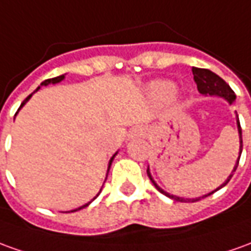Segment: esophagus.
Returning a JSON list of instances; mask_svg holds the SVG:
<instances>
[{"mask_svg": "<svg viewBox=\"0 0 251 251\" xmlns=\"http://www.w3.org/2000/svg\"><path fill=\"white\" fill-rule=\"evenodd\" d=\"M144 133H145V129H144V127H141V126H136V127L131 130V134H133V136H137V137H140V136H144Z\"/></svg>", "mask_w": 251, "mask_h": 251, "instance_id": "esophagus-1", "label": "esophagus"}]
</instances>
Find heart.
<instances>
[{
    "label": "heart",
    "mask_w": 251,
    "mask_h": 251,
    "mask_svg": "<svg viewBox=\"0 0 251 251\" xmlns=\"http://www.w3.org/2000/svg\"><path fill=\"white\" fill-rule=\"evenodd\" d=\"M174 84L167 80H160L152 84L151 87V94L157 100H167L174 95Z\"/></svg>",
    "instance_id": "b5f03b06"
}]
</instances>
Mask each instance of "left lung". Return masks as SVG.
<instances>
[{"mask_svg": "<svg viewBox=\"0 0 251 251\" xmlns=\"http://www.w3.org/2000/svg\"><path fill=\"white\" fill-rule=\"evenodd\" d=\"M193 75H194V81L197 84V89H199L200 94H202V95H217V96H222L226 100L228 101V103H234L235 100V92L231 89L228 84L224 81L222 77H219L216 73H213V72L208 71V69H200V68H193ZM236 122H238V130H239V140H241V148H239V157H238V160H236V164L234 170H232V174L229 175L228 179L224 182L223 185L220 187H217L215 192H217L219 189H222L223 186H226L227 183L229 182V179L232 178V175L236 171V167H238V164H239V159H241V153H242V148H243V141H242V127L241 124H239V118H238V115H236ZM147 174L150 176V179L152 180V183L155 185V187L159 190L160 193H163L164 196H167L170 199L175 200V201H180V202H196V201H200L201 199H205V197H208V196H211L215 192H211L209 194H205L202 197H199V199H182V197H176V196H173V194H168L166 193L163 189L157 186L155 183V180L152 179V176L150 174V170H147Z\"/></svg>", "mask_w": 251, "mask_h": 251, "instance_id": "8db88e82", "label": "left lung"}]
</instances>
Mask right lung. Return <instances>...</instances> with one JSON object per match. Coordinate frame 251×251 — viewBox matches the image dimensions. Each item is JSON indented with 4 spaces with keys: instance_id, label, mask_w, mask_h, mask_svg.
<instances>
[{
    "instance_id": "obj_1",
    "label": "right lung",
    "mask_w": 251,
    "mask_h": 251,
    "mask_svg": "<svg viewBox=\"0 0 251 251\" xmlns=\"http://www.w3.org/2000/svg\"><path fill=\"white\" fill-rule=\"evenodd\" d=\"M64 77H65V76H58V77H54V78H47V80H45V81H43V83L40 84V85H47V84H50V83H52V84L59 83V81H61V80H64ZM39 88H40V87H38V88L35 89V91H38V89H39ZM31 96H32V94H31V95H28L27 98H25V99H24V100H23V103H22V106H20V108H22L23 106H24V103H25V101H27L28 99H29V98H31ZM20 108H19V110H20ZM19 110H17V111H19ZM114 156H115V155H114ZM114 156H113V157H111V160H110V163H108V170H110V166H111V163H113ZM108 170H107V174H108ZM89 204H91V202H88V204L83 205V206H80V208H78V209H83V208H85V206H88ZM78 209H75V211H78ZM75 211H72V212H75Z\"/></svg>"
}]
</instances>
